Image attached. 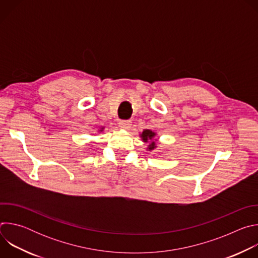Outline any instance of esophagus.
<instances>
[{"label": "esophagus", "mask_w": 258, "mask_h": 258, "mask_svg": "<svg viewBox=\"0 0 258 258\" xmlns=\"http://www.w3.org/2000/svg\"><path fill=\"white\" fill-rule=\"evenodd\" d=\"M119 126L123 130H128L131 126H132V121L131 120H120L118 122Z\"/></svg>", "instance_id": "obj_1"}]
</instances>
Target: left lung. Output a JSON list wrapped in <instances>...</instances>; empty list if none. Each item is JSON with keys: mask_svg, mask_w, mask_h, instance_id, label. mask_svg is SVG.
<instances>
[{"mask_svg": "<svg viewBox=\"0 0 258 258\" xmlns=\"http://www.w3.org/2000/svg\"><path fill=\"white\" fill-rule=\"evenodd\" d=\"M154 136H155V134L152 132V131H150V130H146V131H144L143 133H142V135H141V137L143 138V141H145V142H148L149 140H152L153 138H154ZM155 142H152L150 145H149V150H153L154 148H155Z\"/></svg>", "mask_w": 258, "mask_h": 258, "instance_id": "obj_1", "label": "left lung"}]
</instances>
